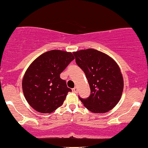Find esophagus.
<instances>
[{
  "mask_svg": "<svg viewBox=\"0 0 148 148\" xmlns=\"http://www.w3.org/2000/svg\"><path fill=\"white\" fill-rule=\"evenodd\" d=\"M73 92L75 93H77V92H78V89H77V87H74L73 89Z\"/></svg>",
  "mask_w": 148,
  "mask_h": 148,
  "instance_id": "esophagus-1",
  "label": "esophagus"
}]
</instances>
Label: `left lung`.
<instances>
[{"label": "left lung", "instance_id": "left-lung-1", "mask_svg": "<svg viewBox=\"0 0 148 148\" xmlns=\"http://www.w3.org/2000/svg\"><path fill=\"white\" fill-rule=\"evenodd\" d=\"M77 65L85 73L91 94L79 100L91 112L104 113L118 103L122 96L124 81L117 63L104 53L94 49L74 52Z\"/></svg>", "mask_w": 148, "mask_h": 148}]
</instances>
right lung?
<instances>
[{
    "label": "right lung",
    "instance_id": "right-lung-1",
    "mask_svg": "<svg viewBox=\"0 0 148 148\" xmlns=\"http://www.w3.org/2000/svg\"><path fill=\"white\" fill-rule=\"evenodd\" d=\"M75 59L71 52L51 50L35 59L25 73L22 89L26 100L42 113H51L60 107L71 89L60 74Z\"/></svg>",
    "mask_w": 148,
    "mask_h": 148
}]
</instances>
